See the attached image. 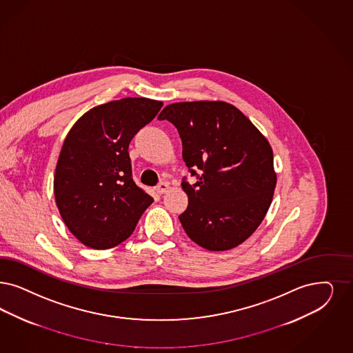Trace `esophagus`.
Listing matches in <instances>:
<instances>
[{
	"instance_id": "34e87169",
	"label": "esophagus",
	"mask_w": 353,
	"mask_h": 353,
	"mask_svg": "<svg viewBox=\"0 0 353 353\" xmlns=\"http://www.w3.org/2000/svg\"><path fill=\"white\" fill-rule=\"evenodd\" d=\"M169 190H170V184L168 182H161L157 185V192L159 195L166 194Z\"/></svg>"
}]
</instances>
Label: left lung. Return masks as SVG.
I'll return each instance as SVG.
<instances>
[{
    "label": "left lung",
    "instance_id": "obj_1",
    "mask_svg": "<svg viewBox=\"0 0 353 353\" xmlns=\"http://www.w3.org/2000/svg\"><path fill=\"white\" fill-rule=\"evenodd\" d=\"M182 139L183 161L195 184L183 181L184 232L203 248L226 251L252 234L272 203L276 172L268 140L235 105L221 101L166 105ZM199 175H196V172Z\"/></svg>",
    "mask_w": 353,
    "mask_h": 353
}]
</instances>
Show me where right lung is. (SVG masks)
<instances>
[{
  "label": "right lung",
  "instance_id": "1",
  "mask_svg": "<svg viewBox=\"0 0 353 353\" xmlns=\"http://www.w3.org/2000/svg\"><path fill=\"white\" fill-rule=\"evenodd\" d=\"M162 105L148 98L112 101L85 112L66 134L53 178L54 200L85 246H118L153 203L132 179L128 146Z\"/></svg>",
  "mask_w": 353,
  "mask_h": 353
}]
</instances>
